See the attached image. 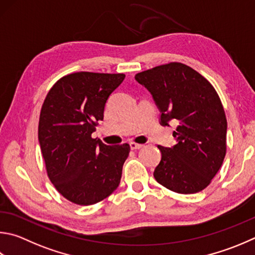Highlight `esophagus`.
<instances>
[{
    "label": "esophagus",
    "mask_w": 255,
    "mask_h": 255,
    "mask_svg": "<svg viewBox=\"0 0 255 255\" xmlns=\"http://www.w3.org/2000/svg\"><path fill=\"white\" fill-rule=\"evenodd\" d=\"M129 146H130V148L131 149H140V148L143 146V145H141V143H136V142H133V141H131V142H129Z\"/></svg>",
    "instance_id": "esophagus-1"
}]
</instances>
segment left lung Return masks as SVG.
<instances>
[{
	"instance_id": "1",
	"label": "left lung",
	"mask_w": 255,
	"mask_h": 255,
	"mask_svg": "<svg viewBox=\"0 0 255 255\" xmlns=\"http://www.w3.org/2000/svg\"><path fill=\"white\" fill-rule=\"evenodd\" d=\"M160 112V125L178 124L177 143L158 146L161 159L154 170L160 185L179 194L201 192L223 164L226 152L225 113L210 82L186 64L170 62L137 73Z\"/></svg>"
}]
</instances>
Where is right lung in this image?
Segmentation results:
<instances>
[{
    "mask_svg": "<svg viewBox=\"0 0 255 255\" xmlns=\"http://www.w3.org/2000/svg\"><path fill=\"white\" fill-rule=\"evenodd\" d=\"M124 73L76 72L54 83L39 120V142L51 183L78 205H92L118 187L128 143L108 146L94 139L109 96Z\"/></svg>",
    "mask_w": 255,
    "mask_h": 255,
    "instance_id": "1",
    "label": "right lung"
}]
</instances>
